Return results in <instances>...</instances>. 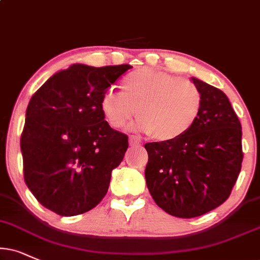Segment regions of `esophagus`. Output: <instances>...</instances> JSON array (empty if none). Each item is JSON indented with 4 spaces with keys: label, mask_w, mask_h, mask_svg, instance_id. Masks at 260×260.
I'll return each instance as SVG.
<instances>
[{
    "label": "esophagus",
    "mask_w": 260,
    "mask_h": 260,
    "mask_svg": "<svg viewBox=\"0 0 260 260\" xmlns=\"http://www.w3.org/2000/svg\"><path fill=\"white\" fill-rule=\"evenodd\" d=\"M129 143H130L131 147H140L141 146L140 141H139V139H137L136 136H130Z\"/></svg>",
    "instance_id": "obj_1"
}]
</instances>
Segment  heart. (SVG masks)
<instances>
[{"label":"heart","instance_id":"obj_1","mask_svg":"<svg viewBox=\"0 0 260 260\" xmlns=\"http://www.w3.org/2000/svg\"><path fill=\"white\" fill-rule=\"evenodd\" d=\"M121 92L107 90L100 108L106 121L121 129L136 115L139 127L158 142H171L193 129L204 107L201 89L187 78L139 69L124 77Z\"/></svg>","mask_w":260,"mask_h":260}]
</instances>
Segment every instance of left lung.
Instances as JSON below:
<instances>
[{
  "instance_id": "obj_1",
  "label": "left lung",
  "mask_w": 260,
  "mask_h": 260,
  "mask_svg": "<svg viewBox=\"0 0 260 260\" xmlns=\"http://www.w3.org/2000/svg\"><path fill=\"white\" fill-rule=\"evenodd\" d=\"M204 94L193 129L171 142H148L147 187L160 208L178 218L203 216L229 198L241 171L242 129L222 90L191 77Z\"/></svg>"
}]
</instances>
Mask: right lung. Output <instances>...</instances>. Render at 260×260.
Wrapping results in <instances>:
<instances>
[{"mask_svg": "<svg viewBox=\"0 0 260 260\" xmlns=\"http://www.w3.org/2000/svg\"><path fill=\"white\" fill-rule=\"evenodd\" d=\"M130 69L75 63L32 95L20 139L24 179L48 210L77 216L107 193L112 170L121 162L129 142L105 120L100 101Z\"/></svg>", "mask_w": 260, "mask_h": 260, "instance_id": "add662e5", "label": "right lung"}]
</instances>
